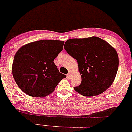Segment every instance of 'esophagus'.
Here are the masks:
<instances>
[{
  "label": "esophagus",
  "instance_id": "34e87169",
  "mask_svg": "<svg viewBox=\"0 0 132 132\" xmlns=\"http://www.w3.org/2000/svg\"><path fill=\"white\" fill-rule=\"evenodd\" d=\"M71 76V72H69V73H68V74H67V77H68V78H70Z\"/></svg>",
  "mask_w": 132,
  "mask_h": 132
}]
</instances>
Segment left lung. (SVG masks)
Segmentation results:
<instances>
[{
    "label": "left lung",
    "instance_id": "obj_1",
    "mask_svg": "<svg viewBox=\"0 0 132 132\" xmlns=\"http://www.w3.org/2000/svg\"><path fill=\"white\" fill-rule=\"evenodd\" d=\"M64 48L77 60L82 82L74 88L85 96H94L106 91L113 83L119 67L116 49L98 37L71 39Z\"/></svg>",
    "mask_w": 132,
    "mask_h": 132
}]
</instances>
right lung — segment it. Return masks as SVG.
Here are the masks:
<instances>
[{
	"label": "right lung",
	"instance_id": "obj_1",
	"mask_svg": "<svg viewBox=\"0 0 132 132\" xmlns=\"http://www.w3.org/2000/svg\"><path fill=\"white\" fill-rule=\"evenodd\" d=\"M64 44L61 40H41L27 44L17 51L12 71L22 91L33 97H45L66 77L53 62Z\"/></svg>",
	"mask_w": 132,
	"mask_h": 132
}]
</instances>
